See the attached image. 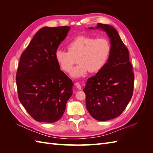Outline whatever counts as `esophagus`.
Masks as SVG:
<instances>
[{"mask_svg": "<svg viewBox=\"0 0 153 153\" xmlns=\"http://www.w3.org/2000/svg\"><path fill=\"white\" fill-rule=\"evenodd\" d=\"M75 85L76 86V87H77V89H79V90H80V89H81L82 86H81V84H80L79 82H76V83H75Z\"/></svg>", "mask_w": 153, "mask_h": 153, "instance_id": "34e87169", "label": "esophagus"}]
</instances>
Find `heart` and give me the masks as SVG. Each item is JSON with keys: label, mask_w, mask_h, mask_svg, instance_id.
Here are the masks:
<instances>
[{"label": "heart", "mask_w": 153, "mask_h": 153, "mask_svg": "<svg viewBox=\"0 0 153 153\" xmlns=\"http://www.w3.org/2000/svg\"><path fill=\"white\" fill-rule=\"evenodd\" d=\"M68 52L58 49L55 57L59 66L66 73L71 71L77 59L78 65L71 71V75L78 78L85 75L90 71H100L109 58L111 46L105 38H97L89 36H80L67 45Z\"/></svg>", "instance_id": "1"}]
</instances>
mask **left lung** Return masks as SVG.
Here are the masks:
<instances>
[{"mask_svg":"<svg viewBox=\"0 0 153 153\" xmlns=\"http://www.w3.org/2000/svg\"><path fill=\"white\" fill-rule=\"evenodd\" d=\"M105 31L110 38L111 52L107 62L84 89L86 108L91 116L100 121L117 117L131 100L134 87L133 67L129 52L112 26L98 23L95 28Z\"/></svg>","mask_w":153,"mask_h":153,"instance_id":"obj_1","label":"left lung"}]
</instances>
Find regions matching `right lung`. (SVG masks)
I'll list each match as a JSON object with an SVG mask.
<instances>
[{"label":"right lung","mask_w":153,"mask_h":153,"mask_svg":"<svg viewBox=\"0 0 153 153\" xmlns=\"http://www.w3.org/2000/svg\"><path fill=\"white\" fill-rule=\"evenodd\" d=\"M69 29L68 26L43 27L20 57L16 76L18 98L37 121H57L72 95V80L60 69L55 57Z\"/></svg>","instance_id":"add662e5"}]
</instances>
